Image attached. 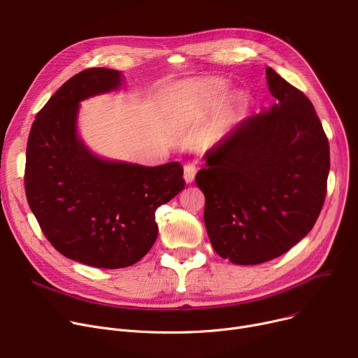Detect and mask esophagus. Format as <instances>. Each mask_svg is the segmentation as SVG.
<instances>
[{
  "mask_svg": "<svg viewBox=\"0 0 358 358\" xmlns=\"http://www.w3.org/2000/svg\"><path fill=\"white\" fill-rule=\"evenodd\" d=\"M196 173H197L196 165H193V164H187V165H184V180H185V182H187V184H192V182L194 181Z\"/></svg>",
  "mask_w": 358,
  "mask_h": 358,
  "instance_id": "34e87169",
  "label": "esophagus"
}]
</instances>
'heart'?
<instances>
[{
    "mask_svg": "<svg viewBox=\"0 0 358 358\" xmlns=\"http://www.w3.org/2000/svg\"><path fill=\"white\" fill-rule=\"evenodd\" d=\"M187 90L193 94L197 101V109L201 112H211L219 109L230 96V85L224 79H203L188 85ZM249 96L246 93H237L233 98L231 106L227 110L226 116L222 119V122L217 125L214 135L211 138L213 144L220 142L239 121L242 110L248 106Z\"/></svg>",
    "mask_w": 358,
    "mask_h": 358,
    "instance_id": "1",
    "label": "heart"
}]
</instances>
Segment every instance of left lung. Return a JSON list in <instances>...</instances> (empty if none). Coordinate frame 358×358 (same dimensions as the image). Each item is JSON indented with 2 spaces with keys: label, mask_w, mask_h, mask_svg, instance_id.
<instances>
[{
  "label": "left lung",
  "mask_w": 358,
  "mask_h": 358,
  "mask_svg": "<svg viewBox=\"0 0 358 358\" xmlns=\"http://www.w3.org/2000/svg\"><path fill=\"white\" fill-rule=\"evenodd\" d=\"M275 103L206 155L196 182L213 249L236 265L288 252L314 227L327 194L329 145L305 94L266 67Z\"/></svg>",
  "instance_id": "left-lung-1"
}]
</instances>
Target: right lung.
Wrapping results in <instances>:
<instances>
[{"instance_id": "add662e5", "label": "right lung", "mask_w": 358, "mask_h": 358, "mask_svg": "<svg viewBox=\"0 0 358 358\" xmlns=\"http://www.w3.org/2000/svg\"><path fill=\"white\" fill-rule=\"evenodd\" d=\"M119 70L86 69L70 78L37 113L26 154V194L44 236L63 256L119 269L157 241L155 210L185 182L182 166L113 161L93 154L78 132L80 102L117 90Z\"/></svg>"}]
</instances>
